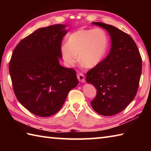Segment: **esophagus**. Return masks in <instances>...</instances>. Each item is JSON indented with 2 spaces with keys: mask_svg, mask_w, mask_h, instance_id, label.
<instances>
[{
  "mask_svg": "<svg viewBox=\"0 0 151 151\" xmlns=\"http://www.w3.org/2000/svg\"><path fill=\"white\" fill-rule=\"evenodd\" d=\"M77 78H78V80L80 82H81V83H85V76H84L83 74H82V73L78 74Z\"/></svg>",
  "mask_w": 151,
  "mask_h": 151,
  "instance_id": "1",
  "label": "esophagus"
}]
</instances>
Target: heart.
Segmentation results:
<instances>
[{
	"mask_svg": "<svg viewBox=\"0 0 151 151\" xmlns=\"http://www.w3.org/2000/svg\"><path fill=\"white\" fill-rule=\"evenodd\" d=\"M109 38L104 30L80 29L68 36L66 45L60 48L66 65L72 67L78 60L86 68H93L105 57ZM78 57H77V55Z\"/></svg>",
	"mask_w": 151,
	"mask_h": 151,
	"instance_id": "obj_1",
	"label": "heart"
}]
</instances>
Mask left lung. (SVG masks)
Instances as JSON below:
<instances>
[{
    "label": "left lung",
    "instance_id": "left-lung-1",
    "mask_svg": "<svg viewBox=\"0 0 151 151\" xmlns=\"http://www.w3.org/2000/svg\"><path fill=\"white\" fill-rule=\"evenodd\" d=\"M92 23L107 30L111 48L107 57L86 73V82L97 90L91 106L101 115H114L123 111L136 95L142 58L136 43L127 33L103 22Z\"/></svg>",
    "mask_w": 151,
    "mask_h": 151
}]
</instances>
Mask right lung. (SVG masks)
Listing matches in <instances>:
<instances>
[{
	"instance_id": "obj_1",
	"label": "right lung",
	"mask_w": 151,
	"mask_h": 151,
	"mask_svg": "<svg viewBox=\"0 0 151 151\" xmlns=\"http://www.w3.org/2000/svg\"><path fill=\"white\" fill-rule=\"evenodd\" d=\"M66 27L40 28L22 39L12 55L9 73L14 94L35 115L47 117L57 112L78 84L75 70L59 63Z\"/></svg>"
}]
</instances>
